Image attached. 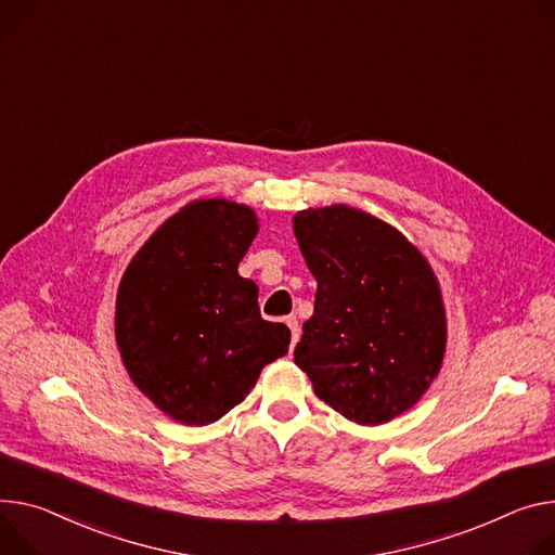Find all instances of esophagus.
<instances>
[{
  "mask_svg": "<svg viewBox=\"0 0 555 555\" xmlns=\"http://www.w3.org/2000/svg\"><path fill=\"white\" fill-rule=\"evenodd\" d=\"M285 323H287V327H289V332H292V345L298 340V336H300V330H298V321L294 319V317H287L285 319Z\"/></svg>",
  "mask_w": 555,
  "mask_h": 555,
  "instance_id": "esophagus-1",
  "label": "esophagus"
}]
</instances>
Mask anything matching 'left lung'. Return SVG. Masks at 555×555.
<instances>
[{
    "label": "left lung",
    "instance_id": "left-lung-1",
    "mask_svg": "<svg viewBox=\"0 0 555 555\" xmlns=\"http://www.w3.org/2000/svg\"><path fill=\"white\" fill-rule=\"evenodd\" d=\"M294 234L319 283L294 363L321 400L359 425L408 412L444 354L429 263L396 228L347 206L298 212Z\"/></svg>",
    "mask_w": 555,
    "mask_h": 555
}]
</instances>
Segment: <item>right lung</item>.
I'll list each match as a JSON object with an SVG mask.
<instances>
[{
    "mask_svg": "<svg viewBox=\"0 0 555 555\" xmlns=\"http://www.w3.org/2000/svg\"><path fill=\"white\" fill-rule=\"evenodd\" d=\"M255 212L194 201L128 266L117 294V345L134 385L185 425H210L287 354L289 330L263 321L259 287L238 274Z\"/></svg>",
    "mask_w": 555,
    "mask_h": 555,
    "instance_id": "add662e5",
    "label": "right lung"
}]
</instances>
